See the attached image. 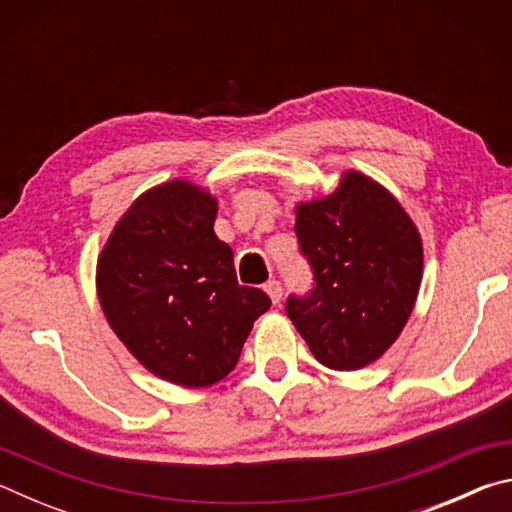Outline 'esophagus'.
Instances as JSON below:
<instances>
[{"mask_svg":"<svg viewBox=\"0 0 512 512\" xmlns=\"http://www.w3.org/2000/svg\"><path fill=\"white\" fill-rule=\"evenodd\" d=\"M264 291L268 293V298H271V302L273 305H277V302L282 300V287H280V282L277 280H271V282H266V287H264Z\"/></svg>","mask_w":512,"mask_h":512,"instance_id":"obj_1","label":"esophagus"}]
</instances>
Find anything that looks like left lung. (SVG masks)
Wrapping results in <instances>:
<instances>
[{
    "label": "left lung",
    "instance_id": "8db88e82",
    "mask_svg": "<svg viewBox=\"0 0 512 512\" xmlns=\"http://www.w3.org/2000/svg\"><path fill=\"white\" fill-rule=\"evenodd\" d=\"M300 250L314 268L287 316L318 363L359 370L400 339L422 284V237L402 203L357 169L332 194L296 203Z\"/></svg>",
    "mask_w": 512,
    "mask_h": 512
}]
</instances>
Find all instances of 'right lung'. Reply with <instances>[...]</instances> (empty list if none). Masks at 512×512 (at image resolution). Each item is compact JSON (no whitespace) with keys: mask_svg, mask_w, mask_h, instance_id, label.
I'll list each match as a JSON object with an SVG mask.
<instances>
[{"mask_svg":"<svg viewBox=\"0 0 512 512\" xmlns=\"http://www.w3.org/2000/svg\"><path fill=\"white\" fill-rule=\"evenodd\" d=\"M216 196L173 178L119 216L97 259V298L126 350L169 384L205 388L230 375L255 320L271 307L241 287L216 237Z\"/></svg>","mask_w":512,"mask_h":512,"instance_id":"1","label":"right lung"}]
</instances>
